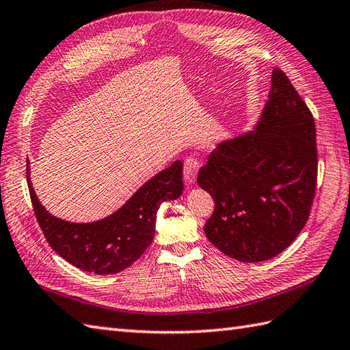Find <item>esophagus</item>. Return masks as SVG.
<instances>
[{
  "instance_id": "34e87169",
  "label": "esophagus",
  "mask_w": 350,
  "mask_h": 350,
  "mask_svg": "<svg viewBox=\"0 0 350 350\" xmlns=\"http://www.w3.org/2000/svg\"><path fill=\"white\" fill-rule=\"evenodd\" d=\"M200 162L197 158H186L183 162V178L188 185H192L197 178Z\"/></svg>"
}]
</instances>
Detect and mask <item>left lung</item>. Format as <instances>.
<instances>
[{"label":"left lung","mask_w":350,"mask_h":350,"mask_svg":"<svg viewBox=\"0 0 350 350\" xmlns=\"http://www.w3.org/2000/svg\"><path fill=\"white\" fill-rule=\"evenodd\" d=\"M197 180L215 201L207 239L232 259L267 261L301 232L318 180L316 128L282 70H273L255 131L217 144Z\"/></svg>","instance_id":"8db88e82"}]
</instances>
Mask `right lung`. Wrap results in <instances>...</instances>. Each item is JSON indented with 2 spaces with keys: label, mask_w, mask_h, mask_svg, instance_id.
<instances>
[{
  "label": "right lung",
  "mask_w": 350,
  "mask_h": 350,
  "mask_svg": "<svg viewBox=\"0 0 350 350\" xmlns=\"http://www.w3.org/2000/svg\"><path fill=\"white\" fill-rule=\"evenodd\" d=\"M34 213L51 247L75 267L95 274H116L133 265L153 241L159 206L183 191L182 161L146 182L118 212L92 224H72L52 216L40 204L29 180Z\"/></svg>",
  "instance_id": "right-lung-1"
}]
</instances>
